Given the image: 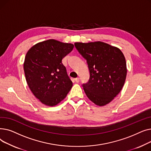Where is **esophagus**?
I'll list each match as a JSON object with an SVG mask.
<instances>
[{"mask_svg": "<svg viewBox=\"0 0 151 151\" xmlns=\"http://www.w3.org/2000/svg\"><path fill=\"white\" fill-rule=\"evenodd\" d=\"M75 81L78 83L80 82V78H76L75 79Z\"/></svg>", "mask_w": 151, "mask_h": 151, "instance_id": "34e87169", "label": "esophagus"}]
</instances>
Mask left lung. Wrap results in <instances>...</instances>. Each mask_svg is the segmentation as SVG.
<instances>
[{"instance_id": "8db88e82", "label": "left lung", "mask_w": 151, "mask_h": 151, "mask_svg": "<svg viewBox=\"0 0 151 151\" xmlns=\"http://www.w3.org/2000/svg\"><path fill=\"white\" fill-rule=\"evenodd\" d=\"M75 46L88 64L89 81L83 84L87 97L96 105L108 104L125 81L127 70L124 54L118 47L100 41L76 42Z\"/></svg>"}]
</instances>
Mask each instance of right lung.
Wrapping results in <instances>:
<instances>
[{"label":"right lung","instance_id":"1","mask_svg":"<svg viewBox=\"0 0 151 151\" xmlns=\"http://www.w3.org/2000/svg\"><path fill=\"white\" fill-rule=\"evenodd\" d=\"M73 47L71 43L50 39L31 47L26 55L24 70L29 88L46 106L59 104L72 88L62 60Z\"/></svg>","mask_w":151,"mask_h":151}]
</instances>
